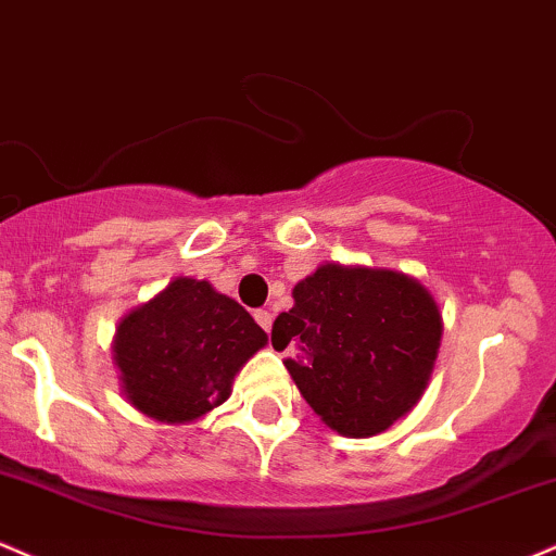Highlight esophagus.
<instances>
[{"label": "esophagus", "instance_id": "34e87169", "mask_svg": "<svg viewBox=\"0 0 556 556\" xmlns=\"http://www.w3.org/2000/svg\"><path fill=\"white\" fill-rule=\"evenodd\" d=\"M254 320H257L260 326L265 328L267 333H270V328H273V315H270V312H267V309H257V312H254Z\"/></svg>", "mask_w": 556, "mask_h": 556}]
</instances>
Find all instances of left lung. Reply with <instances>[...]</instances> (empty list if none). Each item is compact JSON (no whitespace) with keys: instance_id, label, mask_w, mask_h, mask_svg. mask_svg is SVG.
I'll return each mask as SVG.
<instances>
[{"instance_id":"1","label":"left lung","mask_w":556,"mask_h":556,"mask_svg":"<svg viewBox=\"0 0 556 556\" xmlns=\"http://www.w3.org/2000/svg\"><path fill=\"white\" fill-rule=\"evenodd\" d=\"M299 346L286 370L336 433L367 439L415 407L433 372L441 312L420 280L328 262L294 286L273 346Z\"/></svg>"}]
</instances>
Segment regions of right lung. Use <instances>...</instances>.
Returning <instances> with one entry per match:
<instances>
[{"label":"right lung","instance_id":"1","mask_svg":"<svg viewBox=\"0 0 556 556\" xmlns=\"http://www.w3.org/2000/svg\"><path fill=\"white\" fill-rule=\"evenodd\" d=\"M267 333L236 299L207 280L176 278L121 320L112 344L121 389L160 422H191L220 407Z\"/></svg>","mask_w":556,"mask_h":556}]
</instances>
